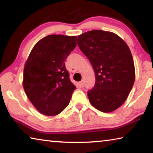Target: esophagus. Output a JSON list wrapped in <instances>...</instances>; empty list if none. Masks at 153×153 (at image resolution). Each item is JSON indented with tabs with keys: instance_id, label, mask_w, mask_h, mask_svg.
Here are the masks:
<instances>
[{
	"instance_id": "esophagus-1",
	"label": "esophagus",
	"mask_w": 153,
	"mask_h": 153,
	"mask_svg": "<svg viewBox=\"0 0 153 153\" xmlns=\"http://www.w3.org/2000/svg\"><path fill=\"white\" fill-rule=\"evenodd\" d=\"M79 85H80V86H81V87H83V86H84V81H83V80H82V81H81V82H79Z\"/></svg>"
}]
</instances>
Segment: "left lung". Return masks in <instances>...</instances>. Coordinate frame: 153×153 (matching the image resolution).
Here are the masks:
<instances>
[{
  "label": "left lung",
  "mask_w": 153,
  "mask_h": 153,
  "mask_svg": "<svg viewBox=\"0 0 153 153\" xmlns=\"http://www.w3.org/2000/svg\"><path fill=\"white\" fill-rule=\"evenodd\" d=\"M77 45L95 74L94 86L88 92L90 102L101 112L116 110L126 101L135 81L128 45L115 33L94 30L78 36Z\"/></svg>",
  "instance_id": "8db88e82"
}]
</instances>
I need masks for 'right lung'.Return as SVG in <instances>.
Wrapping results in <instances>:
<instances>
[{"mask_svg": "<svg viewBox=\"0 0 153 153\" xmlns=\"http://www.w3.org/2000/svg\"><path fill=\"white\" fill-rule=\"evenodd\" d=\"M76 40V36H46L36 44L25 62L23 87L30 102L43 115L61 113L76 88L65 65Z\"/></svg>", "mask_w": 153, "mask_h": 153, "instance_id": "right-lung-1", "label": "right lung"}]
</instances>
